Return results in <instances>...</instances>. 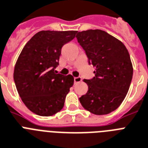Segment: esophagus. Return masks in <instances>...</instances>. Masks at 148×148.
<instances>
[{"label":"esophagus","mask_w":148,"mask_h":148,"mask_svg":"<svg viewBox=\"0 0 148 148\" xmlns=\"http://www.w3.org/2000/svg\"><path fill=\"white\" fill-rule=\"evenodd\" d=\"M74 83H79V82L82 81L81 77H74Z\"/></svg>","instance_id":"34e87169"}]
</instances>
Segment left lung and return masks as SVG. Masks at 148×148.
Listing matches in <instances>:
<instances>
[{
  "label": "left lung",
  "mask_w": 148,
  "mask_h": 148,
  "mask_svg": "<svg viewBox=\"0 0 148 148\" xmlns=\"http://www.w3.org/2000/svg\"><path fill=\"white\" fill-rule=\"evenodd\" d=\"M86 52L95 76L84 79L88 86L79 97L85 110L95 115H106L119 107L125 98L133 78L129 52L121 41L101 29H88L76 36Z\"/></svg>",
  "instance_id": "8db88e82"
}]
</instances>
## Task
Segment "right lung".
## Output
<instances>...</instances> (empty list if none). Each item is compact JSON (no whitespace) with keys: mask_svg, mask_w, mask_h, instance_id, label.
<instances>
[{"mask_svg":"<svg viewBox=\"0 0 148 148\" xmlns=\"http://www.w3.org/2000/svg\"><path fill=\"white\" fill-rule=\"evenodd\" d=\"M77 31L42 30L23 48L14 69V81L25 106L40 116H51L63 108L74 77L57 74L62 46Z\"/></svg>","mask_w":148,"mask_h":148,"instance_id":"add662e5","label":"right lung"}]
</instances>
